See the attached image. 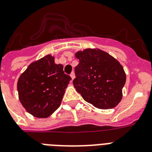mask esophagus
Listing matches in <instances>:
<instances>
[{
    "label": "esophagus",
    "instance_id": "esophagus-1",
    "mask_svg": "<svg viewBox=\"0 0 152 152\" xmlns=\"http://www.w3.org/2000/svg\"><path fill=\"white\" fill-rule=\"evenodd\" d=\"M70 76H71V78H72V80H73L75 79V73L74 72H72V73L70 74Z\"/></svg>",
    "mask_w": 152,
    "mask_h": 152
}]
</instances>
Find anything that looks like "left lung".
<instances>
[{
	"label": "left lung",
	"instance_id": "left-lung-1",
	"mask_svg": "<svg viewBox=\"0 0 152 152\" xmlns=\"http://www.w3.org/2000/svg\"><path fill=\"white\" fill-rule=\"evenodd\" d=\"M75 56L80 60L73 80L76 91L95 107H115L121 100L126 82L121 64L100 48H86L76 52Z\"/></svg>",
	"mask_w": 152,
	"mask_h": 152
}]
</instances>
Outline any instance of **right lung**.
Returning <instances> with one entry per match:
<instances>
[{"instance_id": "obj_1", "label": "right lung", "mask_w": 152, "mask_h": 152, "mask_svg": "<svg viewBox=\"0 0 152 152\" xmlns=\"http://www.w3.org/2000/svg\"><path fill=\"white\" fill-rule=\"evenodd\" d=\"M71 77L62 64L55 63L48 54L34 61L19 76L18 98L26 111L39 118H46L60 106Z\"/></svg>"}]
</instances>
